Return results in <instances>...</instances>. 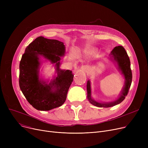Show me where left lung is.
Here are the masks:
<instances>
[{
    "label": "left lung",
    "instance_id": "left-lung-1",
    "mask_svg": "<svg viewBox=\"0 0 148 148\" xmlns=\"http://www.w3.org/2000/svg\"><path fill=\"white\" fill-rule=\"evenodd\" d=\"M110 57L113 62H116L117 63L119 70L121 71L122 73L125 77V86L123 89L122 95L117 100L109 103H101L97 102L92 99L90 96V81L88 80L87 83L88 98L91 104L99 107H110L117 105L123 101L128 94L132 82V71L130 67V60L125 49L121 45L115 47L111 51Z\"/></svg>",
    "mask_w": 148,
    "mask_h": 148
}]
</instances>
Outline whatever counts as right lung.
Segmentation results:
<instances>
[{"mask_svg": "<svg viewBox=\"0 0 148 148\" xmlns=\"http://www.w3.org/2000/svg\"><path fill=\"white\" fill-rule=\"evenodd\" d=\"M65 49L62 42L39 36L27 47L22 55L19 86L27 101L36 110L48 111L61 106L65 101L74 75L69 70L59 69V60ZM40 55L56 63L58 76L49 85L38 79Z\"/></svg>", "mask_w": 148, "mask_h": 148, "instance_id": "1", "label": "right lung"}]
</instances>
